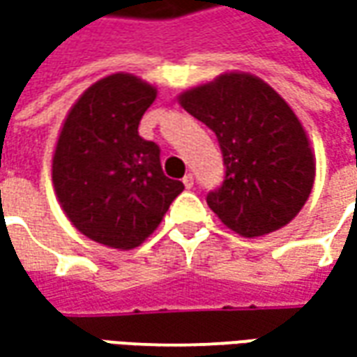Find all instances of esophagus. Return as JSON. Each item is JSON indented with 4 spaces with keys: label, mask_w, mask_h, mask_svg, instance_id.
Wrapping results in <instances>:
<instances>
[{
    "label": "esophagus",
    "mask_w": 357,
    "mask_h": 357,
    "mask_svg": "<svg viewBox=\"0 0 357 357\" xmlns=\"http://www.w3.org/2000/svg\"><path fill=\"white\" fill-rule=\"evenodd\" d=\"M183 185H185V188L190 190V188L195 186V176H192V174H186L185 178H183Z\"/></svg>",
    "instance_id": "34e87169"
}]
</instances>
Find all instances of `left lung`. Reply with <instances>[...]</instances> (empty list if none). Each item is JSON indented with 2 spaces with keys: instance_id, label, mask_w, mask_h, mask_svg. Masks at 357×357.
<instances>
[{
  "instance_id": "1",
  "label": "left lung",
  "mask_w": 357,
  "mask_h": 357,
  "mask_svg": "<svg viewBox=\"0 0 357 357\" xmlns=\"http://www.w3.org/2000/svg\"><path fill=\"white\" fill-rule=\"evenodd\" d=\"M181 105L218 139L225 181L206 204L246 238L288 225L314 185L308 137L288 103L258 77L228 73L186 91Z\"/></svg>"
}]
</instances>
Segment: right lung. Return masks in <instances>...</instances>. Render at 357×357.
Segmentation results:
<instances>
[{
	"mask_svg": "<svg viewBox=\"0 0 357 357\" xmlns=\"http://www.w3.org/2000/svg\"><path fill=\"white\" fill-rule=\"evenodd\" d=\"M155 97L137 77H105L73 105L57 141L53 185L63 211L111 248L139 246L185 188L162 172L158 144L139 135Z\"/></svg>",
	"mask_w": 357,
	"mask_h": 357,
	"instance_id": "add662e5",
	"label": "right lung"
}]
</instances>
